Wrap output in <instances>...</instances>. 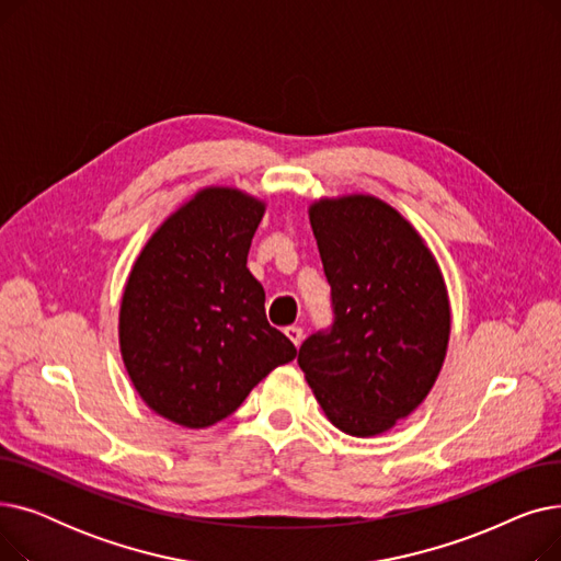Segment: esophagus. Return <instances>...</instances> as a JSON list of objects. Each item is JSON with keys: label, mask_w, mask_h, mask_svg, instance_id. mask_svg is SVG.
Here are the masks:
<instances>
[{"label": "esophagus", "mask_w": 561, "mask_h": 561, "mask_svg": "<svg viewBox=\"0 0 561 561\" xmlns=\"http://www.w3.org/2000/svg\"><path fill=\"white\" fill-rule=\"evenodd\" d=\"M284 334L290 339V343L293 345H296V347H300V343H302V328H296V325H290V328H286L284 330Z\"/></svg>", "instance_id": "1"}]
</instances>
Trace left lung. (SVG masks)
Returning <instances> with one entry per match:
<instances>
[{
	"instance_id": "8db88e82",
	"label": "left lung",
	"mask_w": 561,
	"mask_h": 561,
	"mask_svg": "<svg viewBox=\"0 0 561 561\" xmlns=\"http://www.w3.org/2000/svg\"><path fill=\"white\" fill-rule=\"evenodd\" d=\"M309 220L334 325L302 343L298 364L334 427L377 436L427 398L444 366L446 279L416 227L375 195L320 197Z\"/></svg>"
}]
</instances>
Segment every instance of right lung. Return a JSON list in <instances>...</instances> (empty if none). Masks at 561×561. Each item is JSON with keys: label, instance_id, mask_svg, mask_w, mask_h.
Here are the masks:
<instances>
[{"label": "right lung", "instance_id": "obj_1", "mask_svg": "<svg viewBox=\"0 0 561 561\" xmlns=\"http://www.w3.org/2000/svg\"><path fill=\"white\" fill-rule=\"evenodd\" d=\"M265 202L206 186L170 214L127 277L121 355L134 389L161 419L202 430L233 414L298 350L265 320L248 271Z\"/></svg>", "mask_w": 561, "mask_h": 561}]
</instances>
